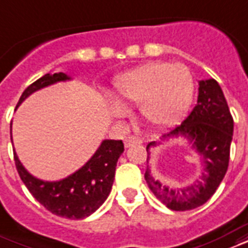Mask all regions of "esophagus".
<instances>
[{"label": "esophagus", "instance_id": "1", "mask_svg": "<svg viewBox=\"0 0 248 248\" xmlns=\"http://www.w3.org/2000/svg\"><path fill=\"white\" fill-rule=\"evenodd\" d=\"M142 143V139L138 138V137H126L124 138V147H133V146H135V144H140Z\"/></svg>", "mask_w": 248, "mask_h": 248}]
</instances>
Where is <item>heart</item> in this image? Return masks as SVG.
<instances>
[{
    "mask_svg": "<svg viewBox=\"0 0 248 248\" xmlns=\"http://www.w3.org/2000/svg\"><path fill=\"white\" fill-rule=\"evenodd\" d=\"M115 89L123 104L140 105L143 118L161 127L185 114L193 98L194 84L192 73L183 64L155 62L121 76ZM110 109L117 117L126 114L118 101H110Z\"/></svg>",
    "mask_w": 248,
    "mask_h": 248,
    "instance_id": "1",
    "label": "heart"
}]
</instances>
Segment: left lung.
Returning a JSON list of instances; mask_svg holds the SVG:
<instances>
[{"label":"left lung","mask_w":248,"mask_h":248,"mask_svg":"<svg viewBox=\"0 0 248 248\" xmlns=\"http://www.w3.org/2000/svg\"><path fill=\"white\" fill-rule=\"evenodd\" d=\"M199 85L197 105L183 124L163 134L160 138L164 140L183 137L189 142L203 163V170L199 180L183 188H170L156 180L151 175L148 166L144 173L148 188L156 199L176 212L192 210L206 202L216 193L226 175L230 159L234 121L226 98L214 78L201 80ZM154 146H156V143L151 142L146 147L147 163L151 154L150 150Z\"/></svg>","instance_id":"obj_1"}]
</instances>
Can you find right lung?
<instances>
[{"mask_svg":"<svg viewBox=\"0 0 248 248\" xmlns=\"http://www.w3.org/2000/svg\"><path fill=\"white\" fill-rule=\"evenodd\" d=\"M69 78L63 72L47 73L25 89L18 105L34 92ZM124 150L122 140H102L94 155L80 170L59 181H43L34 177L22 166L16 152L14 161L23 184L47 210L68 219H82L96 212L108 199L114 181L117 161Z\"/></svg>","mask_w":248,"mask_h":248,"instance_id":"add662e5","label":"right lung"}]
</instances>
